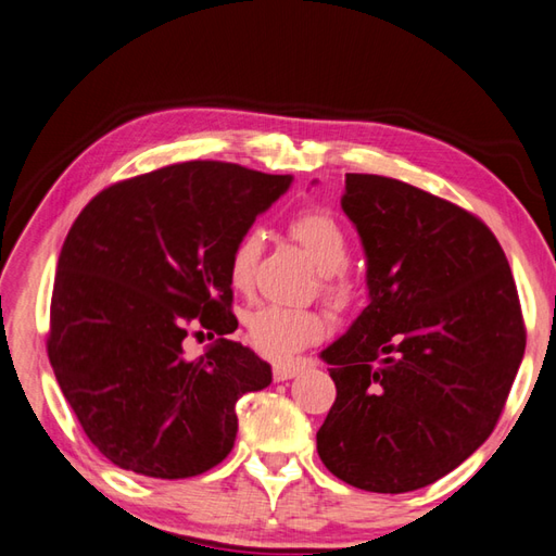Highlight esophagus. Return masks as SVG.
Listing matches in <instances>:
<instances>
[{
  "instance_id": "esophagus-1",
  "label": "esophagus",
  "mask_w": 556,
  "mask_h": 556,
  "mask_svg": "<svg viewBox=\"0 0 556 556\" xmlns=\"http://www.w3.org/2000/svg\"><path fill=\"white\" fill-rule=\"evenodd\" d=\"M299 371H302V363H296V359H292V363H276L274 365V379L276 381H288V379L296 377Z\"/></svg>"
}]
</instances>
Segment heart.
Returning <instances> with one entry per match:
<instances>
[{
    "label": "heart",
    "instance_id": "obj_1",
    "mask_svg": "<svg viewBox=\"0 0 556 556\" xmlns=\"http://www.w3.org/2000/svg\"><path fill=\"white\" fill-rule=\"evenodd\" d=\"M288 233L320 271V290L334 308H349L355 302V282L343 266L349 262L351 243L334 215L320 207H304L288 222ZM262 233L245 231L231 248L227 278L236 292L252 288L262 254ZM325 332V320L313 308H290L264 304L245 320L250 346L266 357H290Z\"/></svg>",
    "mask_w": 556,
    "mask_h": 556
}]
</instances>
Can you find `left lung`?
Here are the masks:
<instances>
[{"label":"left lung","mask_w":556,"mask_h":556,"mask_svg":"<svg viewBox=\"0 0 556 556\" xmlns=\"http://www.w3.org/2000/svg\"><path fill=\"white\" fill-rule=\"evenodd\" d=\"M367 254L369 306L323 351L337 400L325 468L355 489L438 482L496 428L527 349L505 252L468 210L383 175L341 197Z\"/></svg>","instance_id":"1"}]
</instances>
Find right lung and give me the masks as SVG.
I'll use <instances>...</instances> for the list:
<instances>
[{"label": "right lung", "mask_w": 556, "mask_h": 556, "mask_svg": "<svg viewBox=\"0 0 556 556\" xmlns=\"http://www.w3.org/2000/svg\"><path fill=\"white\" fill-rule=\"evenodd\" d=\"M290 175L185 161L102 189L58 257L47 351L86 438L114 465L156 479L197 477L229 456L236 402L271 383L241 343L229 254ZM220 339L201 358L181 341Z\"/></svg>", "instance_id": "obj_1"}]
</instances>
